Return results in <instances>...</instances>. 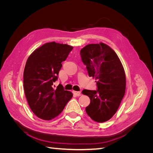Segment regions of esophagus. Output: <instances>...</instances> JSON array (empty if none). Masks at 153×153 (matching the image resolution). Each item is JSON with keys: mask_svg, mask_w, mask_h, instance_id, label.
I'll return each mask as SVG.
<instances>
[{"mask_svg": "<svg viewBox=\"0 0 153 153\" xmlns=\"http://www.w3.org/2000/svg\"><path fill=\"white\" fill-rule=\"evenodd\" d=\"M73 93L75 94V96H80V94H81V92H80V91H73Z\"/></svg>", "mask_w": 153, "mask_h": 153, "instance_id": "34e87169", "label": "esophagus"}]
</instances>
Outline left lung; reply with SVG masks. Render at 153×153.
<instances>
[{
    "label": "left lung",
    "mask_w": 153,
    "mask_h": 153,
    "mask_svg": "<svg viewBox=\"0 0 153 153\" xmlns=\"http://www.w3.org/2000/svg\"><path fill=\"white\" fill-rule=\"evenodd\" d=\"M80 56L97 86V90L82 91L91 100L86 112L96 122L107 121L117 112L125 94L126 76L122 64L114 51L103 43L87 45L80 50Z\"/></svg>",
    "instance_id": "1"
}]
</instances>
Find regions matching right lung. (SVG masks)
Masks as SVG:
<instances>
[{
    "label": "right lung",
    "instance_id": "obj_1",
    "mask_svg": "<svg viewBox=\"0 0 153 153\" xmlns=\"http://www.w3.org/2000/svg\"><path fill=\"white\" fill-rule=\"evenodd\" d=\"M73 47L66 44L47 43L34 51L27 59L24 72V87L27 102L37 117L51 120L62 112L73 96L57 80L62 62Z\"/></svg>",
    "mask_w": 153,
    "mask_h": 153
}]
</instances>
